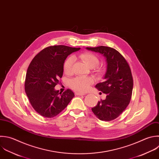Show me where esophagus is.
Segmentation results:
<instances>
[{"label": "esophagus", "instance_id": "34e87169", "mask_svg": "<svg viewBox=\"0 0 159 159\" xmlns=\"http://www.w3.org/2000/svg\"><path fill=\"white\" fill-rule=\"evenodd\" d=\"M75 94H76V96H83V95H85L86 94H84V93H82L76 92V93H75Z\"/></svg>", "mask_w": 159, "mask_h": 159}]
</instances>
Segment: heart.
<instances>
[{"label": "heart", "instance_id": "obj_1", "mask_svg": "<svg viewBox=\"0 0 159 159\" xmlns=\"http://www.w3.org/2000/svg\"><path fill=\"white\" fill-rule=\"evenodd\" d=\"M79 57L89 68H94L98 66L99 63L98 57L91 53L86 52L81 53L79 55ZM74 60H75L73 57H70L65 61L63 69L66 75H71L73 73V65L74 63ZM91 83L92 80L86 76H78L72 80L71 81L72 88L80 92H84L87 91Z\"/></svg>", "mask_w": 159, "mask_h": 159}]
</instances>
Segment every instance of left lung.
Returning <instances> with one entry per match:
<instances>
[{
	"label": "left lung",
	"instance_id": "left-lung-1",
	"mask_svg": "<svg viewBox=\"0 0 159 159\" xmlns=\"http://www.w3.org/2000/svg\"><path fill=\"white\" fill-rule=\"evenodd\" d=\"M86 49L103 55L107 61L104 81L95 86L107 96L91 108L92 111L101 120H114L125 109L131 99L133 78L130 66L124 57L112 48L100 46Z\"/></svg>",
	"mask_w": 159,
	"mask_h": 159
}]
</instances>
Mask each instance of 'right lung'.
I'll return each mask as SVG.
<instances>
[{
  "mask_svg": "<svg viewBox=\"0 0 159 159\" xmlns=\"http://www.w3.org/2000/svg\"><path fill=\"white\" fill-rule=\"evenodd\" d=\"M80 48L65 45L47 47L39 53L30 63L25 78V91L33 108L45 117L51 118L60 113L75 96L68 89L63 93L55 90L63 76L67 57Z\"/></svg>",
  "mask_w": 159,
  "mask_h": 159,
  "instance_id": "1",
  "label": "right lung"
}]
</instances>
